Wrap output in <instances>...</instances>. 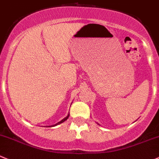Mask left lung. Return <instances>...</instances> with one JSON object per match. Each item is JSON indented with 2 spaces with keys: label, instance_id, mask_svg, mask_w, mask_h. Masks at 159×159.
<instances>
[{
  "label": "left lung",
  "instance_id": "obj_1",
  "mask_svg": "<svg viewBox=\"0 0 159 159\" xmlns=\"http://www.w3.org/2000/svg\"><path fill=\"white\" fill-rule=\"evenodd\" d=\"M98 125H99V124H98Z\"/></svg>",
  "mask_w": 159,
  "mask_h": 159
}]
</instances>
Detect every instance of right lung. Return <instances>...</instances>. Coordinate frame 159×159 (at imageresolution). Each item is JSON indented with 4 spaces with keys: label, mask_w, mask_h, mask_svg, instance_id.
Wrapping results in <instances>:
<instances>
[{
    "label": "right lung",
    "mask_w": 159,
    "mask_h": 159,
    "mask_svg": "<svg viewBox=\"0 0 159 159\" xmlns=\"http://www.w3.org/2000/svg\"><path fill=\"white\" fill-rule=\"evenodd\" d=\"M69 115H70V114H67V116L66 117H64V119H63V120H61V121H60V122H58L57 124H54V125H52V126H50V127H55V126H57V125H58V124H62V123H64V121L65 120H67V119H68V117H69Z\"/></svg>",
    "instance_id": "add662e5"
}]
</instances>
